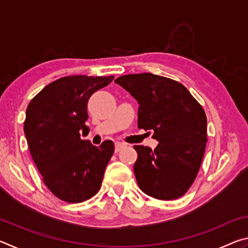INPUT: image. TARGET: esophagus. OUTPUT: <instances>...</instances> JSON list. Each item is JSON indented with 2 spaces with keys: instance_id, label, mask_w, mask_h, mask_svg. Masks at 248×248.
I'll return each mask as SVG.
<instances>
[{
  "instance_id": "34e87169",
  "label": "esophagus",
  "mask_w": 248,
  "mask_h": 248,
  "mask_svg": "<svg viewBox=\"0 0 248 248\" xmlns=\"http://www.w3.org/2000/svg\"><path fill=\"white\" fill-rule=\"evenodd\" d=\"M124 146L125 145L124 143H119V142H118V143H116V145H115V151H116V152H119V151L121 149H124Z\"/></svg>"
}]
</instances>
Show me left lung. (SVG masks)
I'll use <instances>...</instances> for the list:
<instances>
[{
	"instance_id": "8db88e82",
	"label": "left lung",
	"mask_w": 248,
	"mask_h": 248,
	"mask_svg": "<svg viewBox=\"0 0 248 248\" xmlns=\"http://www.w3.org/2000/svg\"><path fill=\"white\" fill-rule=\"evenodd\" d=\"M139 103L138 127L158 141L154 150L134 145L133 170L144 194L174 200L191 187L207 144V116L189 91L174 79L152 73L115 79Z\"/></svg>"
}]
</instances>
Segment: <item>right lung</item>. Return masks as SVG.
<instances>
[{
	"label": "right lung",
	"instance_id": "right-lung-1",
	"mask_svg": "<svg viewBox=\"0 0 248 248\" xmlns=\"http://www.w3.org/2000/svg\"><path fill=\"white\" fill-rule=\"evenodd\" d=\"M111 77L70 75L45 86L26 110L24 132L31 157L48 189L62 201L83 202L97 194L114 154L112 141L95 146L81 139L87 102Z\"/></svg>",
	"mask_w": 248,
	"mask_h": 248
}]
</instances>
